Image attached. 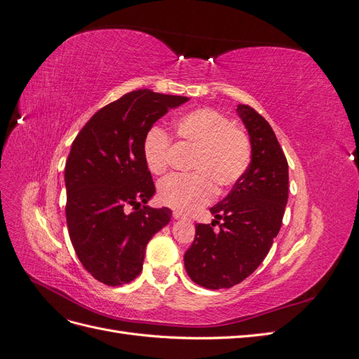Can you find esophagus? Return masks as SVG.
<instances>
[{
    "label": "esophagus",
    "instance_id": "34e87169",
    "mask_svg": "<svg viewBox=\"0 0 359 359\" xmlns=\"http://www.w3.org/2000/svg\"><path fill=\"white\" fill-rule=\"evenodd\" d=\"M172 217H173V219H175V220H182V219H184V220H186V219H187V217H186V215H182L181 212H177V211L172 214Z\"/></svg>",
    "mask_w": 359,
    "mask_h": 359
}]
</instances>
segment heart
Here are the masks:
<instances>
[{"label": "heart", "mask_w": 359, "mask_h": 359, "mask_svg": "<svg viewBox=\"0 0 359 359\" xmlns=\"http://www.w3.org/2000/svg\"><path fill=\"white\" fill-rule=\"evenodd\" d=\"M173 133L181 142L194 147L191 173H175L158 184L163 205L181 212H193L214 196V182L220 189L232 187L252 161V144L244 130L224 114L211 107H196L173 121ZM172 140L165 128L153 126L142 139V157L151 173L165 172L169 165Z\"/></svg>", "instance_id": "obj_1"}]
</instances>
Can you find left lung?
I'll use <instances>...</instances> for the list:
<instances>
[{
  "label": "left lung",
  "instance_id": "left-lung-1",
  "mask_svg": "<svg viewBox=\"0 0 359 359\" xmlns=\"http://www.w3.org/2000/svg\"><path fill=\"white\" fill-rule=\"evenodd\" d=\"M250 135L252 161L231 193L210 210L215 220L196 224L184 255L189 277L206 289L241 283L262 264L277 236L289 196V168L274 130L252 106L238 104ZM219 224L220 231H214Z\"/></svg>",
  "mask_w": 359,
  "mask_h": 359
}]
</instances>
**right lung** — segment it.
Segmentation results:
<instances>
[{"label":"right lung","instance_id":"1","mask_svg":"<svg viewBox=\"0 0 359 359\" xmlns=\"http://www.w3.org/2000/svg\"><path fill=\"white\" fill-rule=\"evenodd\" d=\"M187 100L132 91L97 111L73 140L64 172L69 235L81 264L100 283L135 280L148 241L170 222L169 208L145 205L156 187L142 139L158 118ZM128 205L133 212L126 211Z\"/></svg>","mask_w":359,"mask_h":359}]
</instances>
